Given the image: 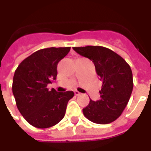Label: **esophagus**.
<instances>
[{
    "label": "esophagus",
    "mask_w": 151,
    "mask_h": 151,
    "mask_svg": "<svg viewBox=\"0 0 151 151\" xmlns=\"http://www.w3.org/2000/svg\"><path fill=\"white\" fill-rule=\"evenodd\" d=\"M74 94H75L76 96H79V95H81V93L79 91H74Z\"/></svg>",
    "instance_id": "1"
}]
</instances>
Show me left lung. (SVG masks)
<instances>
[{"instance_id": "left-lung-1", "label": "left lung", "mask_w": 151, "mask_h": 151, "mask_svg": "<svg viewBox=\"0 0 151 151\" xmlns=\"http://www.w3.org/2000/svg\"><path fill=\"white\" fill-rule=\"evenodd\" d=\"M73 50L94 62L103 82L99 100L90 99L89 104L82 109L84 116L96 124L113 122L122 114L133 91L130 66L117 53L104 47H74Z\"/></svg>"}]
</instances>
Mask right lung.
Instances as JSON below:
<instances>
[{"mask_svg":"<svg viewBox=\"0 0 151 151\" xmlns=\"http://www.w3.org/2000/svg\"><path fill=\"white\" fill-rule=\"evenodd\" d=\"M69 51L70 47L40 49L23 60L15 70L12 90L16 105L32 126L50 128L65 116L74 93L49 91L47 86L56 78L57 64Z\"/></svg>","mask_w":151,"mask_h":151,"instance_id":"add662e5","label":"right lung"}]
</instances>
